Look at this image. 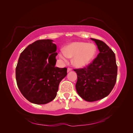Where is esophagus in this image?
<instances>
[{
    "mask_svg": "<svg viewBox=\"0 0 133 133\" xmlns=\"http://www.w3.org/2000/svg\"><path fill=\"white\" fill-rule=\"evenodd\" d=\"M71 71V69L70 68V67H68V68H67V72H69V71Z\"/></svg>",
    "mask_w": 133,
    "mask_h": 133,
    "instance_id": "1",
    "label": "esophagus"
}]
</instances>
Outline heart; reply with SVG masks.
Masks as SVG:
<instances>
[{"label":"heart","mask_w":133,"mask_h":133,"mask_svg":"<svg viewBox=\"0 0 133 133\" xmlns=\"http://www.w3.org/2000/svg\"><path fill=\"white\" fill-rule=\"evenodd\" d=\"M96 52V47L94 44L85 42H73L66 46L59 57L66 62L67 58H72V63L76 67H83L91 62Z\"/></svg>","instance_id":"b5f03b06"}]
</instances>
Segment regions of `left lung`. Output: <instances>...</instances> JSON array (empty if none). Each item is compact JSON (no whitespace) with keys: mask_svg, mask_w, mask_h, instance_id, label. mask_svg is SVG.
<instances>
[{"mask_svg":"<svg viewBox=\"0 0 133 133\" xmlns=\"http://www.w3.org/2000/svg\"><path fill=\"white\" fill-rule=\"evenodd\" d=\"M95 42L99 53L88 66L74 69L77 73V94L88 102L100 100L110 94L115 85L117 66L114 52L101 40Z\"/></svg>","mask_w":133,"mask_h":133,"instance_id":"obj_1","label":"left lung"}]
</instances>
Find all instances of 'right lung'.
Segmentation results:
<instances>
[{
  "mask_svg": "<svg viewBox=\"0 0 133 133\" xmlns=\"http://www.w3.org/2000/svg\"><path fill=\"white\" fill-rule=\"evenodd\" d=\"M51 39L37 40L21 52L16 67L19 89L27 100L45 104L57 95L67 68L55 67L57 46Z\"/></svg>",
  "mask_w": 133,
  "mask_h": 133,
  "instance_id": "right-lung-1",
  "label": "right lung"
}]
</instances>
